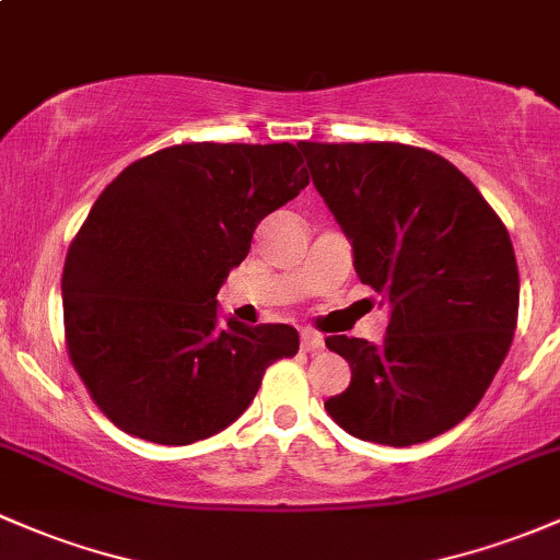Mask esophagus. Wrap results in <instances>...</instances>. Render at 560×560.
I'll list each match as a JSON object with an SVG mask.
<instances>
[{
	"mask_svg": "<svg viewBox=\"0 0 560 560\" xmlns=\"http://www.w3.org/2000/svg\"><path fill=\"white\" fill-rule=\"evenodd\" d=\"M302 350L306 352L323 350V336L315 334V330H302Z\"/></svg>",
	"mask_w": 560,
	"mask_h": 560,
	"instance_id": "34e87169",
	"label": "esophagus"
}]
</instances>
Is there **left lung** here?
Returning <instances> with one entry per match:
<instances>
[{
  "label": "left lung",
  "mask_w": 560,
  "mask_h": 560,
  "mask_svg": "<svg viewBox=\"0 0 560 560\" xmlns=\"http://www.w3.org/2000/svg\"><path fill=\"white\" fill-rule=\"evenodd\" d=\"M299 149L360 282L389 306L378 345L326 339L352 369L326 411L360 441H430L478 406L513 345L521 282L510 234L441 154L406 143Z\"/></svg>",
  "instance_id": "obj_1"
}]
</instances>
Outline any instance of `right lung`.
Segmentation results:
<instances>
[{"mask_svg":"<svg viewBox=\"0 0 560 560\" xmlns=\"http://www.w3.org/2000/svg\"><path fill=\"white\" fill-rule=\"evenodd\" d=\"M310 184L293 143H182L101 191L63 264L71 363L119 430L186 446L230 427L275 360L285 323L219 320V288L264 215Z\"/></svg>","mask_w":560,"mask_h":560,"instance_id":"obj_1","label":"right lung"}]
</instances>
